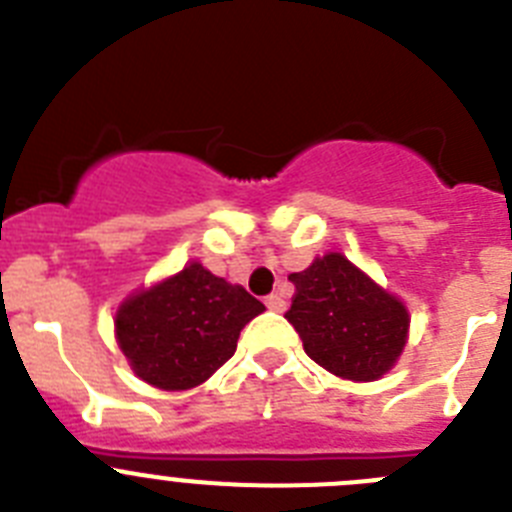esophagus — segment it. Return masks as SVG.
<instances>
[{
  "instance_id": "1",
  "label": "esophagus",
  "mask_w": 512,
  "mask_h": 512,
  "mask_svg": "<svg viewBox=\"0 0 512 512\" xmlns=\"http://www.w3.org/2000/svg\"><path fill=\"white\" fill-rule=\"evenodd\" d=\"M264 304L271 309V312H284V309H287V302H284L281 294H269V297L264 299Z\"/></svg>"
}]
</instances>
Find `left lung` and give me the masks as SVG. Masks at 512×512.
I'll use <instances>...</instances> for the list:
<instances>
[{"label":"left lung","instance_id":"1","mask_svg":"<svg viewBox=\"0 0 512 512\" xmlns=\"http://www.w3.org/2000/svg\"><path fill=\"white\" fill-rule=\"evenodd\" d=\"M289 281L294 297L284 317L314 363L348 381H375L391 370L409 332V312L396 297L340 253H327Z\"/></svg>","mask_w":512,"mask_h":512}]
</instances>
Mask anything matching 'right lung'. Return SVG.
Segmentation results:
<instances>
[{
	"label": "right lung",
	"instance_id": "obj_1",
	"mask_svg": "<svg viewBox=\"0 0 512 512\" xmlns=\"http://www.w3.org/2000/svg\"><path fill=\"white\" fill-rule=\"evenodd\" d=\"M264 304L200 264L126 299L116 312V337L142 381L185 391L208 381L236 353L243 327Z\"/></svg>",
	"mask_w": 512,
	"mask_h": 512
}]
</instances>
